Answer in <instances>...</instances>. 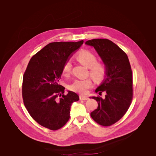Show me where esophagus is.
Returning <instances> with one entry per match:
<instances>
[{
	"label": "esophagus",
	"mask_w": 156,
	"mask_h": 156,
	"mask_svg": "<svg viewBox=\"0 0 156 156\" xmlns=\"http://www.w3.org/2000/svg\"><path fill=\"white\" fill-rule=\"evenodd\" d=\"M80 100H83V101H87V100L88 99V97L87 96H85V95H80Z\"/></svg>",
	"instance_id": "obj_1"
}]
</instances>
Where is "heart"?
<instances>
[{
  "mask_svg": "<svg viewBox=\"0 0 156 156\" xmlns=\"http://www.w3.org/2000/svg\"><path fill=\"white\" fill-rule=\"evenodd\" d=\"M77 59L87 67L90 68V74L91 76L97 81H102L107 74V68L103 63L97 62V57L88 51L80 52L76 56ZM71 62L66 61L62 67V72L65 75H69L71 71ZM92 82L90 78L85 80H75L70 85L71 90L80 93L85 94L87 90L92 87Z\"/></svg>",
  "mask_w": 156,
  "mask_h": 156,
  "instance_id": "b5f03b06",
  "label": "heart"
}]
</instances>
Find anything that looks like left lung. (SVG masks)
<instances>
[{"label": "left lung", "mask_w": 156, "mask_h": 156, "mask_svg": "<svg viewBox=\"0 0 156 156\" xmlns=\"http://www.w3.org/2000/svg\"><path fill=\"white\" fill-rule=\"evenodd\" d=\"M92 46L107 68L103 82L95 90L102 98L92 97L98 102L97 109L90 113L98 124L109 126L118 121L129 108L133 99L132 71L126 54L108 39L97 38L87 41Z\"/></svg>", "instance_id": "left-lung-1"}]
</instances>
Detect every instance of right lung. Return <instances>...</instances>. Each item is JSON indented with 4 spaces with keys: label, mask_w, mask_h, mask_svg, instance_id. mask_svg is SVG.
<instances>
[{
    "label": "right lung",
    "mask_w": 156,
    "mask_h": 156,
    "mask_svg": "<svg viewBox=\"0 0 156 156\" xmlns=\"http://www.w3.org/2000/svg\"><path fill=\"white\" fill-rule=\"evenodd\" d=\"M83 44L52 42L31 58L23 75L22 95L30 116L41 126L57 130L68 121L71 105L79 96L71 91L65 95L59 82L64 62Z\"/></svg>",
    "instance_id": "add662e5"
}]
</instances>
